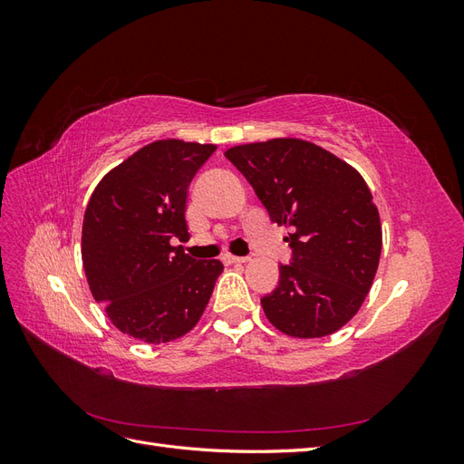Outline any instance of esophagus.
Returning a JSON list of instances; mask_svg holds the SVG:
<instances>
[{
    "instance_id": "esophagus-1",
    "label": "esophagus",
    "mask_w": 464,
    "mask_h": 464,
    "mask_svg": "<svg viewBox=\"0 0 464 464\" xmlns=\"http://www.w3.org/2000/svg\"><path fill=\"white\" fill-rule=\"evenodd\" d=\"M224 261H227V263H247V257H237V256L227 254V256H224Z\"/></svg>"
}]
</instances>
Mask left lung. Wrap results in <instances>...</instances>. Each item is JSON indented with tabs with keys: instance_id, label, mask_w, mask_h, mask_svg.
<instances>
[{
	"instance_id": "left-lung-1",
	"label": "left lung",
	"mask_w": 464,
	"mask_h": 464,
	"mask_svg": "<svg viewBox=\"0 0 464 464\" xmlns=\"http://www.w3.org/2000/svg\"><path fill=\"white\" fill-rule=\"evenodd\" d=\"M290 232L292 263L261 298L273 325L296 339H321L353 319L382 257V220L356 168L315 143L278 137L224 152Z\"/></svg>"
}]
</instances>
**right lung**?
<instances>
[{
	"label": "right lung",
	"instance_id": "1",
	"mask_svg": "<svg viewBox=\"0 0 464 464\" xmlns=\"http://www.w3.org/2000/svg\"><path fill=\"white\" fill-rule=\"evenodd\" d=\"M217 145L162 139L98 181L82 218L81 256L91 292L133 339H179L201 319L222 273L218 259L189 257L188 188Z\"/></svg>",
	"mask_w": 464,
	"mask_h": 464
}]
</instances>
